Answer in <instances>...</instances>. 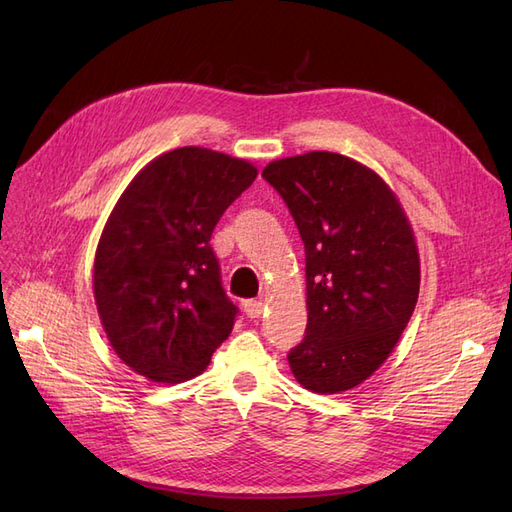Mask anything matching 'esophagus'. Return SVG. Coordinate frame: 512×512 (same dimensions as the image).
<instances>
[{
	"instance_id": "1",
	"label": "esophagus",
	"mask_w": 512,
	"mask_h": 512,
	"mask_svg": "<svg viewBox=\"0 0 512 512\" xmlns=\"http://www.w3.org/2000/svg\"><path fill=\"white\" fill-rule=\"evenodd\" d=\"M262 309H265V303L256 301V299H250L243 303V312L247 314V318H258L262 314Z\"/></svg>"
}]
</instances>
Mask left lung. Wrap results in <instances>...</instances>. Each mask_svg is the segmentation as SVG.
Wrapping results in <instances>:
<instances>
[{"mask_svg":"<svg viewBox=\"0 0 512 512\" xmlns=\"http://www.w3.org/2000/svg\"><path fill=\"white\" fill-rule=\"evenodd\" d=\"M305 245L307 335L288 354L303 389L335 395L389 359L414 312L421 258L408 215L376 170L309 151L262 170Z\"/></svg>","mask_w":512,"mask_h":512,"instance_id":"obj_1","label":"left lung"}]
</instances>
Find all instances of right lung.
I'll return each instance as SVG.
<instances>
[{"instance_id":"right-lung-1","label":"right lung","mask_w":512,"mask_h":512,"mask_svg":"<svg viewBox=\"0 0 512 512\" xmlns=\"http://www.w3.org/2000/svg\"><path fill=\"white\" fill-rule=\"evenodd\" d=\"M258 168L205 147L153 158L102 228L94 299L115 354L134 374L177 384L207 369L237 307L220 284L211 232Z\"/></svg>"}]
</instances>
